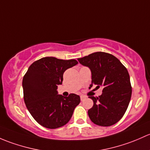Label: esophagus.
<instances>
[{
	"mask_svg": "<svg viewBox=\"0 0 150 150\" xmlns=\"http://www.w3.org/2000/svg\"><path fill=\"white\" fill-rule=\"evenodd\" d=\"M80 99H81V101H83L84 99H86V97L84 96V95H81V96H80Z\"/></svg>",
	"mask_w": 150,
	"mask_h": 150,
	"instance_id": "34e87169",
	"label": "esophagus"
}]
</instances>
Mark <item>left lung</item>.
I'll use <instances>...</instances> for the list:
<instances>
[{
    "mask_svg": "<svg viewBox=\"0 0 150 150\" xmlns=\"http://www.w3.org/2000/svg\"><path fill=\"white\" fill-rule=\"evenodd\" d=\"M79 62L89 68L92 73V84L103 86V93L95 98L89 97L94 105L88 110L95 124L110 126L119 121L127 110L132 97V86L129 72L121 61L111 54L96 52L78 58Z\"/></svg>",
    "mask_w": 150,
    "mask_h": 150,
    "instance_id": "left-lung-1",
    "label": "left lung"
}]
</instances>
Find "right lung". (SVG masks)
<instances>
[{"instance_id":"1","label":"right lung","mask_w":150,"mask_h":150,"mask_svg":"<svg viewBox=\"0 0 150 150\" xmlns=\"http://www.w3.org/2000/svg\"><path fill=\"white\" fill-rule=\"evenodd\" d=\"M78 64L74 59L62 60L45 57L29 67L22 81L24 100L29 112L39 124L47 129H57L70 121L80 97L58 95V85L62 84L66 69Z\"/></svg>"}]
</instances>
